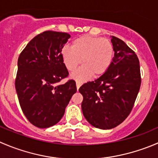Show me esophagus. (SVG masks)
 Masks as SVG:
<instances>
[{"mask_svg":"<svg viewBox=\"0 0 158 158\" xmlns=\"http://www.w3.org/2000/svg\"><path fill=\"white\" fill-rule=\"evenodd\" d=\"M81 86V82H76V88H77V89H79V87Z\"/></svg>","mask_w":158,"mask_h":158,"instance_id":"1","label":"esophagus"}]
</instances>
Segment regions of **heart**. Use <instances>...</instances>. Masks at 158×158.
Here are the masks:
<instances>
[{
	"label": "heart",
	"instance_id": "1",
	"mask_svg": "<svg viewBox=\"0 0 158 158\" xmlns=\"http://www.w3.org/2000/svg\"><path fill=\"white\" fill-rule=\"evenodd\" d=\"M114 50L112 42L106 38L83 35L73 42L71 48L64 47L62 58L69 72L83 66L73 74L74 79L83 81L93 75L95 77L106 72L113 61Z\"/></svg>",
	"mask_w": 158,
	"mask_h": 158
}]
</instances>
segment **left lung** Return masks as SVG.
Instances as JSON below:
<instances>
[{
    "mask_svg": "<svg viewBox=\"0 0 158 158\" xmlns=\"http://www.w3.org/2000/svg\"><path fill=\"white\" fill-rule=\"evenodd\" d=\"M113 61L105 73L79 88L83 96L82 110L87 121L96 128L110 130L126 120L140 88L139 59L123 41L112 36Z\"/></svg>",
    "mask_w": 158,
    "mask_h": 158,
    "instance_id": "left-lung-1",
    "label": "left lung"
}]
</instances>
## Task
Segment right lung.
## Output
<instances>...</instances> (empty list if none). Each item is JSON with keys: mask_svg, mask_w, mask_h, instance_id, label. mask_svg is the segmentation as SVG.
Wrapping results in <instances>:
<instances>
[{"mask_svg": "<svg viewBox=\"0 0 158 158\" xmlns=\"http://www.w3.org/2000/svg\"><path fill=\"white\" fill-rule=\"evenodd\" d=\"M70 35L65 32L46 31L29 42L18 57L15 89L23 113L38 128L58 123L65 107L76 93V82L68 77L62 49Z\"/></svg>", "mask_w": 158, "mask_h": 158, "instance_id": "1", "label": "right lung"}]
</instances>
